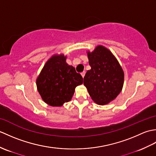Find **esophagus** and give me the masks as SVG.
<instances>
[{"instance_id":"1","label":"esophagus","mask_w":156,"mask_h":156,"mask_svg":"<svg viewBox=\"0 0 156 156\" xmlns=\"http://www.w3.org/2000/svg\"><path fill=\"white\" fill-rule=\"evenodd\" d=\"M85 74H86V72H85L84 71V72H81V75H82V78H84V77Z\"/></svg>"}]
</instances>
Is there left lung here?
Returning a JSON list of instances; mask_svg holds the SVG:
<instances>
[{"mask_svg":"<svg viewBox=\"0 0 156 156\" xmlns=\"http://www.w3.org/2000/svg\"><path fill=\"white\" fill-rule=\"evenodd\" d=\"M91 69L84 78V85L96 103L105 105L117 98L124 83V72L115 56L103 45L88 51Z\"/></svg>","mask_w":156,"mask_h":156,"instance_id":"1","label":"left lung"}]
</instances>
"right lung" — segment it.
<instances>
[{"label":"right lung","instance_id":"obj_1","mask_svg":"<svg viewBox=\"0 0 156 156\" xmlns=\"http://www.w3.org/2000/svg\"><path fill=\"white\" fill-rule=\"evenodd\" d=\"M66 58L64 54L53 55L36 79L41 98L51 107H62L70 101L76 87L83 83L82 76L66 63Z\"/></svg>","mask_w":156,"mask_h":156}]
</instances>
